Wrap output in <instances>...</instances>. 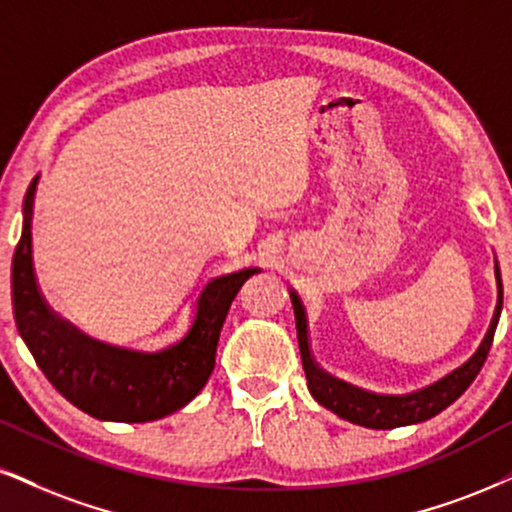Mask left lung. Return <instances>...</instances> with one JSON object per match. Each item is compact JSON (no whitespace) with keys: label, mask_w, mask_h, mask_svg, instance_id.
Instances as JSON below:
<instances>
[{"label":"left lung","mask_w":512,"mask_h":512,"mask_svg":"<svg viewBox=\"0 0 512 512\" xmlns=\"http://www.w3.org/2000/svg\"><path fill=\"white\" fill-rule=\"evenodd\" d=\"M496 282H498V304L494 320L484 337L482 346H479L475 356L468 363L460 365L458 370H453L451 375H446L444 380H439L432 387L415 391L410 396H377L370 391L356 389L351 384L342 380H334L327 375L325 370L318 368V363L313 361L311 346H308V318L306 308L301 304V299L296 292H289L294 304V318H296V337H299V349H301V361H304V372L308 380V389H311L313 399L325 406L332 413H337L339 418L356 422V425L370 427V430H394V427L403 425H415V422L430 420L434 415L441 413L444 408H449L453 401L470 387L472 380L477 377V372L482 370L484 361H487L491 342H494V332L498 325V315H501L503 306V287H501V273L496 266Z\"/></svg>","instance_id":"obj_1"}]
</instances>
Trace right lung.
I'll use <instances>...</instances> for the list:
<instances>
[{"mask_svg":"<svg viewBox=\"0 0 512 512\" xmlns=\"http://www.w3.org/2000/svg\"><path fill=\"white\" fill-rule=\"evenodd\" d=\"M37 178L23 204V235L16 246L11 292L18 332L63 399L97 420L149 422L175 413L204 389L216 365L220 327L246 280L258 270L218 277L201 289L192 325L161 353L125 351L94 342L47 306L33 270V218Z\"/></svg>","mask_w":512,"mask_h":512,"instance_id":"1","label":"right lung"}]
</instances>
